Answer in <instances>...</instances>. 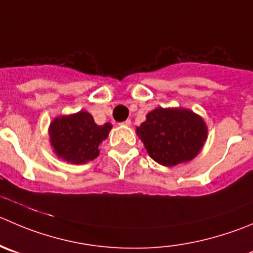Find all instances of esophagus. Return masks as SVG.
I'll return each mask as SVG.
<instances>
[{"label":"esophagus","mask_w":253,"mask_h":253,"mask_svg":"<svg viewBox=\"0 0 253 253\" xmlns=\"http://www.w3.org/2000/svg\"><path fill=\"white\" fill-rule=\"evenodd\" d=\"M131 124V122L130 120H125V122H123V123H120V125H122V126H129V125Z\"/></svg>","instance_id":"34e87169"}]
</instances>
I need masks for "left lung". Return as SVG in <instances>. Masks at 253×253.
Masks as SVG:
<instances>
[{
	"label": "left lung",
	"instance_id": "1",
	"mask_svg": "<svg viewBox=\"0 0 253 253\" xmlns=\"http://www.w3.org/2000/svg\"><path fill=\"white\" fill-rule=\"evenodd\" d=\"M135 131L153 160L175 167L199 155L209 130L204 118L192 110L159 107L146 114Z\"/></svg>",
	"mask_w": 253,
	"mask_h": 253
}]
</instances>
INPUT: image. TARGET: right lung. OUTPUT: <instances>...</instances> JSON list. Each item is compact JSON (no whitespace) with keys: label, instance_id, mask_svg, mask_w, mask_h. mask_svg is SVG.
Listing matches in <instances>:
<instances>
[{"label":"right lung","instance_id":"right-lung-1","mask_svg":"<svg viewBox=\"0 0 253 253\" xmlns=\"http://www.w3.org/2000/svg\"><path fill=\"white\" fill-rule=\"evenodd\" d=\"M112 128L110 123L98 125L85 110L61 115L54 118L48 128L50 148L57 158L69 164H85L99 155V145Z\"/></svg>","mask_w":253,"mask_h":253}]
</instances>
